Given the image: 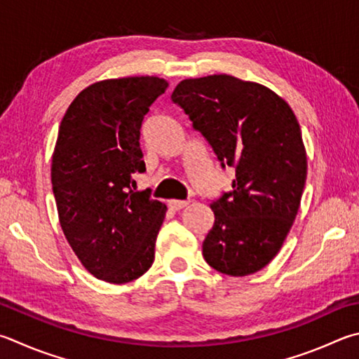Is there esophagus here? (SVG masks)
I'll return each instance as SVG.
<instances>
[{
	"instance_id": "34e87169",
	"label": "esophagus",
	"mask_w": 359,
	"mask_h": 359,
	"mask_svg": "<svg viewBox=\"0 0 359 359\" xmlns=\"http://www.w3.org/2000/svg\"><path fill=\"white\" fill-rule=\"evenodd\" d=\"M188 204H190V201H177V199H171L168 201V205L172 208V210H180V208L187 207Z\"/></svg>"
}]
</instances>
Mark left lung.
<instances>
[{
	"mask_svg": "<svg viewBox=\"0 0 359 359\" xmlns=\"http://www.w3.org/2000/svg\"><path fill=\"white\" fill-rule=\"evenodd\" d=\"M171 99L221 168L236 169L232 191L210 204L202 256L224 275H252L281 250L299 208L308 160L297 117L271 89L224 74L180 81Z\"/></svg>",
	"mask_w": 359,
	"mask_h": 359,
	"instance_id": "left-lung-1",
	"label": "left lung"
}]
</instances>
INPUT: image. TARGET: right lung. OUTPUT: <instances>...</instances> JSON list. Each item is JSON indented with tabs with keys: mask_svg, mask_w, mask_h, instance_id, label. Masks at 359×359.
<instances>
[{
	"mask_svg": "<svg viewBox=\"0 0 359 359\" xmlns=\"http://www.w3.org/2000/svg\"><path fill=\"white\" fill-rule=\"evenodd\" d=\"M166 88L158 76L94 83L61 121L51 160L60 223L84 269L102 281L130 283L154 264L166 205L135 191L133 174L146 171L142 119Z\"/></svg>",
	"mask_w": 359,
	"mask_h": 359,
	"instance_id": "1",
	"label": "right lung"
}]
</instances>
